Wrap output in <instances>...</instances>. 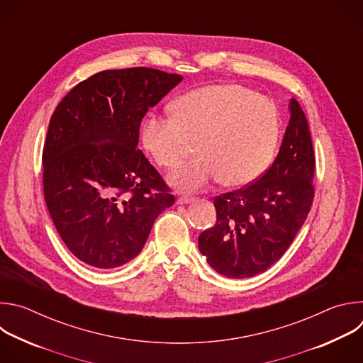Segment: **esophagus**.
<instances>
[{"label":"esophagus","mask_w":363,"mask_h":363,"mask_svg":"<svg viewBox=\"0 0 363 363\" xmlns=\"http://www.w3.org/2000/svg\"><path fill=\"white\" fill-rule=\"evenodd\" d=\"M194 201V198H189V196H179L178 199H177V203H189V202H192Z\"/></svg>","instance_id":"34e87169"}]
</instances>
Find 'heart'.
<instances>
[{
  "instance_id": "obj_1",
  "label": "heart",
  "mask_w": 363,
  "mask_h": 363,
  "mask_svg": "<svg viewBox=\"0 0 363 363\" xmlns=\"http://www.w3.org/2000/svg\"><path fill=\"white\" fill-rule=\"evenodd\" d=\"M280 138L276 106L238 84H210L181 96L172 118L149 115L142 143L158 167L177 168L196 143L199 157L177 169L169 182L196 191L220 178L230 188L260 178L270 167Z\"/></svg>"
}]
</instances>
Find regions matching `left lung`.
Wrapping results in <instances>:
<instances>
[{
	"label": "left lung",
	"instance_id": "left-lung-1",
	"mask_svg": "<svg viewBox=\"0 0 363 363\" xmlns=\"http://www.w3.org/2000/svg\"><path fill=\"white\" fill-rule=\"evenodd\" d=\"M289 112L273 165L247 188L217 196V223L198 238L201 254L225 277H252L272 267L293 242L312 206V136L296 99H290Z\"/></svg>",
	"mask_w": 363,
	"mask_h": 363
}]
</instances>
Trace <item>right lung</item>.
Segmentation results:
<instances>
[{"mask_svg":"<svg viewBox=\"0 0 363 363\" xmlns=\"http://www.w3.org/2000/svg\"><path fill=\"white\" fill-rule=\"evenodd\" d=\"M181 74L105 70L74 86L50 119L43 186L51 220L80 262L121 267L142 251L175 198L139 143V128Z\"/></svg>","mask_w":363,"mask_h":363,"instance_id":"right-lung-1","label":"right lung"}]
</instances>
